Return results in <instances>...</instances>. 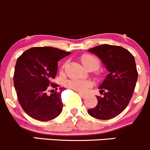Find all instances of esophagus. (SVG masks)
<instances>
[{"label":"esophagus","instance_id":"34e87169","mask_svg":"<svg viewBox=\"0 0 150 150\" xmlns=\"http://www.w3.org/2000/svg\"><path fill=\"white\" fill-rule=\"evenodd\" d=\"M79 95L81 96V98H85L87 97V94H84V93H81V92H79Z\"/></svg>","mask_w":150,"mask_h":150}]
</instances>
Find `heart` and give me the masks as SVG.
I'll list each match as a JSON object with an SVG mask.
<instances>
[{"instance_id":"heart-1","label":"heart","mask_w":150,"mask_h":150,"mask_svg":"<svg viewBox=\"0 0 150 150\" xmlns=\"http://www.w3.org/2000/svg\"><path fill=\"white\" fill-rule=\"evenodd\" d=\"M81 62L86 69L89 68H93L97 69L100 66L99 60L94 55L85 54L81 57ZM65 86L68 88L74 89L77 92H84L86 89L91 86V82L87 80L78 79H71L65 81Z\"/></svg>"}]
</instances>
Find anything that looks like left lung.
<instances>
[{
    "instance_id": "obj_1",
    "label": "left lung",
    "mask_w": 150,
    "mask_h": 150,
    "mask_svg": "<svg viewBox=\"0 0 150 150\" xmlns=\"http://www.w3.org/2000/svg\"><path fill=\"white\" fill-rule=\"evenodd\" d=\"M88 51L101 60L109 74L99 86L103 96H97L96 107L87 112L98 119H111L126 109L132 98L138 78L135 59L121 46L101 45Z\"/></svg>"
}]
</instances>
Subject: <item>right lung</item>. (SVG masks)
<instances>
[{"label": "right lung", "instance_id": "right-lung-1", "mask_svg": "<svg viewBox=\"0 0 150 150\" xmlns=\"http://www.w3.org/2000/svg\"><path fill=\"white\" fill-rule=\"evenodd\" d=\"M71 52L52 47H32L18 58L15 66L13 83L17 98L24 112L32 118L47 121L56 118L63 110L59 92L47 95L49 85L57 87L51 83L58 71V61Z\"/></svg>", "mask_w": 150, "mask_h": 150}]
</instances>
